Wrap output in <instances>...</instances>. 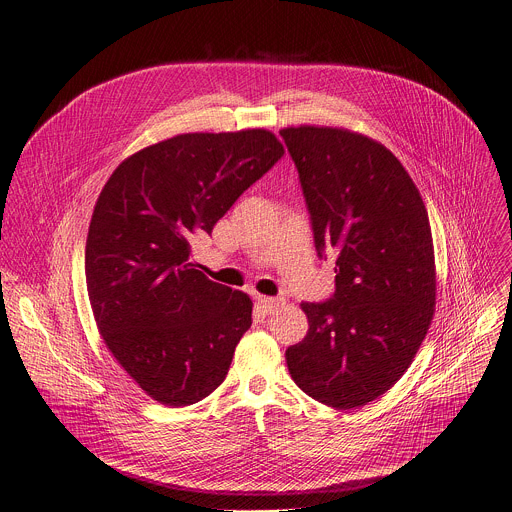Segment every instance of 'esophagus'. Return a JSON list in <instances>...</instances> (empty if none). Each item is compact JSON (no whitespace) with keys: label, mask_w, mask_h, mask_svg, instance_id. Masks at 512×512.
I'll list each match as a JSON object with an SVG mask.
<instances>
[{"label":"esophagus","mask_w":512,"mask_h":512,"mask_svg":"<svg viewBox=\"0 0 512 512\" xmlns=\"http://www.w3.org/2000/svg\"><path fill=\"white\" fill-rule=\"evenodd\" d=\"M259 306L263 308L265 314H273L279 306H281V300L277 298H265V296H259Z\"/></svg>","instance_id":"1"}]
</instances>
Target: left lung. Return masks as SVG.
<instances>
[{
  "label": "left lung",
  "mask_w": 512,
  "mask_h": 512,
  "mask_svg": "<svg viewBox=\"0 0 512 512\" xmlns=\"http://www.w3.org/2000/svg\"><path fill=\"white\" fill-rule=\"evenodd\" d=\"M320 259L336 251L326 302H302L310 328L285 350L312 399L352 409L389 391L427 334L435 306L425 204L385 145L346 129L287 127Z\"/></svg>",
  "instance_id": "8db88e82"
}]
</instances>
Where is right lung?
Listing matches in <instances>:
<instances>
[{
	"mask_svg": "<svg viewBox=\"0 0 512 512\" xmlns=\"http://www.w3.org/2000/svg\"><path fill=\"white\" fill-rule=\"evenodd\" d=\"M281 156L265 129L184 133L107 180L87 237V291L107 348L152 399L184 407L225 381L253 304L196 269L190 243Z\"/></svg>",
	"mask_w": 512,
	"mask_h": 512,
	"instance_id": "obj_1",
	"label": "right lung"
}]
</instances>
